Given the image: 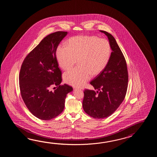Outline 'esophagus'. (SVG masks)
Returning a JSON list of instances; mask_svg holds the SVG:
<instances>
[{"mask_svg": "<svg viewBox=\"0 0 157 157\" xmlns=\"http://www.w3.org/2000/svg\"><path fill=\"white\" fill-rule=\"evenodd\" d=\"M75 89H78V88H77V87H75Z\"/></svg>", "mask_w": 157, "mask_h": 157, "instance_id": "1", "label": "esophagus"}]
</instances>
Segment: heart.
<instances>
[{"instance_id": "1", "label": "heart", "mask_w": 157, "mask_h": 157, "mask_svg": "<svg viewBox=\"0 0 157 157\" xmlns=\"http://www.w3.org/2000/svg\"><path fill=\"white\" fill-rule=\"evenodd\" d=\"M111 54L110 43L95 36L71 37L67 46L61 44L56 50L58 64L64 70L72 68L78 61L79 66L63 74L66 83L78 87L84 85L91 75L100 74L107 67Z\"/></svg>"}]
</instances>
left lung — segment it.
I'll use <instances>...</instances> for the list:
<instances>
[{
  "label": "left lung",
  "mask_w": 157,
  "mask_h": 157,
  "mask_svg": "<svg viewBox=\"0 0 157 157\" xmlns=\"http://www.w3.org/2000/svg\"><path fill=\"white\" fill-rule=\"evenodd\" d=\"M100 31L108 38L111 57L106 68L90 82L98 91L85 89L82 101L84 111L98 119L107 118L117 110L126 96L128 80L126 62L115 39L105 31Z\"/></svg>",
  "instance_id": "8db88e82"
}]
</instances>
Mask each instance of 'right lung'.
<instances>
[{
    "label": "right lung",
    "instance_id": "right-lung-1",
    "mask_svg": "<svg viewBox=\"0 0 157 157\" xmlns=\"http://www.w3.org/2000/svg\"><path fill=\"white\" fill-rule=\"evenodd\" d=\"M67 34L57 31L45 37L27 56L21 67L22 98L30 112L42 120H50L59 115L67 94L73 90L67 84L60 85L62 73L56 55L59 44ZM52 88L56 89L51 91Z\"/></svg>",
    "mask_w": 157,
    "mask_h": 157
}]
</instances>
